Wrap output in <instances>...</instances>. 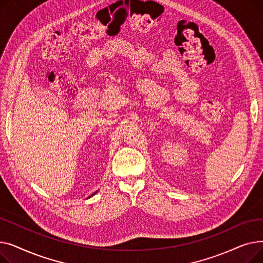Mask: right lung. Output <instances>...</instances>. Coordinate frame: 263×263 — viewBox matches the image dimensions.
Here are the masks:
<instances>
[{
	"instance_id": "obj_1",
	"label": "right lung",
	"mask_w": 263,
	"mask_h": 263,
	"mask_svg": "<svg viewBox=\"0 0 263 263\" xmlns=\"http://www.w3.org/2000/svg\"><path fill=\"white\" fill-rule=\"evenodd\" d=\"M92 195H93V194H92Z\"/></svg>"
}]
</instances>
